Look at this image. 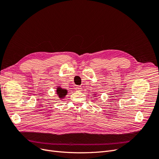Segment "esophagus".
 Listing matches in <instances>:
<instances>
[{"label": "esophagus", "mask_w": 159, "mask_h": 159, "mask_svg": "<svg viewBox=\"0 0 159 159\" xmlns=\"http://www.w3.org/2000/svg\"><path fill=\"white\" fill-rule=\"evenodd\" d=\"M75 89L77 90V91H81V90H82V88L81 87V86H76L75 87Z\"/></svg>", "instance_id": "34e87169"}]
</instances>
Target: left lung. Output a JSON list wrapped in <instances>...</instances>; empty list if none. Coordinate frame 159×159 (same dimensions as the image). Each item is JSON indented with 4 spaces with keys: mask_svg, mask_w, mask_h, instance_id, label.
<instances>
[{
    "mask_svg": "<svg viewBox=\"0 0 159 159\" xmlns=\"http://www.w3.org/2000/svg\"><path fill=\"white\" fill-rule=\"evenodd\" d=\"M93 95H95V94H93Z\"/></svg>",
    "mask_w": 159,
    "mask_h": 159,
    "instance_id": "1",
    "label": "left lung"
}]
</instances>
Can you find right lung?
Instances as JSON below:
<instances>
[{"label":"right lung","instance_id":"obj_1","mask_svg":"<svg viewBox=\"0 0 159 159\" xmlns=\"http://www.w3.org/2000/svg\"><path fill=\"white\" fill-rule=\"evenodd\" d=\"M67 93H68V90L67 89L61 88L60 86H57V88H56V94L60 99L64 98Z\"/></svg>","mask_w":159,"mask_h":159}]
</instances>
